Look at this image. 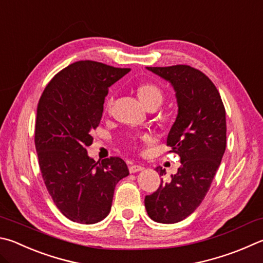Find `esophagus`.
Returning a JSON list of instances; mask_svg holds the SVG:
<instances>
[{
	"label": "esophagus",
	"instance_id": "34e87169",
	"mask_svg": "<svg viewBox=\"0 0 263 263\" xmlns=\"http://www.w3.org/2000/svg\"><path fill=\"white\" fill-rule=\"evenodd\" d=\"M144 170V166L139 165V164H133L128 166V171H130L131 174H135V173H139V171Z\"/></svg>",
	"mask_w": 263,
	"mask_h": 263
}]
</instances>
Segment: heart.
Masks as SVG:
<instances>
[{
  "label": "heart",
  "mask_w": 263,
  "mask_h": 263,
  "mask_svg": "<svg viewBox=\"0 0 263 263\" xmlns=\"http://www.w3.org/2000/svg\"><path fill=\"white\" fill-rule=\"evenodd\" d=\"M138 95H139L141 102L144 103L147 108L152 106L160 107L164 99L163 89H162L159 85H156L154 83H145L140 85L139 87H138ZM112 103H114L112 95H109L106 100V103H104V108H106V110H109V109L111 108Z\"/></svg>",
  "instance_id": "b5f03b06"
}]
</instances>
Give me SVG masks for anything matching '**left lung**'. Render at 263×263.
Wrapping results in <instances>:
<instances>
[{"label": "left lung", "instance_id": "8db88e82", "mask_svg": "<svg viewBox=\"0 0 263 263\" xmlns=\"http://www.w3.org/2000/svg\"><path fill=\"white\" fill-rule=\"evenodd\" d=\"M171 83L178 103V115L166 139L169 153L180 157L178 173L171 181H161L146 195L148 216L159 223L183 221L206 197L227 146L226 108L216 86L206 74L190 65L147 66ZM161 176L165 169L156 168Z\"/></svg>", "mask_w": 263, "mask_h": 263}]
</instances>
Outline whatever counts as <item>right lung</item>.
Masks as SVG:
<instances>
[{
    "label": "right lung",
    "mask_w": 263,
    "mask_h": 263,
    "mask_svg": "<svg viewBox=\"0 0 263 263\" xmlns=\"http://www.w3.org/2000/svg\"><path fill=\"white\" fill-rule=\"evenodd\" d=\"M130 70L74 62L52 77L37 103L34 142L42 178L56 207L73 222L93 224L106 217L116 184L128 175L121 157L95 162L86 148L109 87Z\"/></svg>",
    "instance_id": "add662e5"
}]
</instances>
